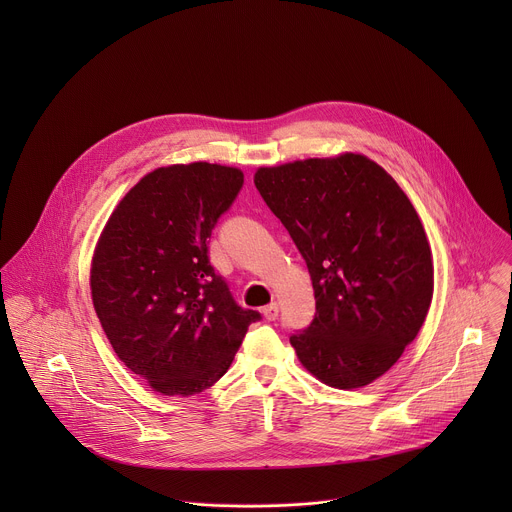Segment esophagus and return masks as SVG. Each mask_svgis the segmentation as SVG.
I'll use <instances>...</instances> for the list:
<instances>
[{
    "label": "esophagus",
    "instance_id": "esophagus-1",
    "mask_svg": "<svg viewBox=\"0 0 512 512\" xmlns=\"http://www.w3.org/2000/svg\"><path fill=\"white\" fill-rule=\"evenodd\" d=\"M277 314H279V306H277V302H271L269 306H265L263 308V316H265V320H275L277 318Z\"/></svg>",
    "mask_w": 512,
    "mask_h": 512
}]
</instances>
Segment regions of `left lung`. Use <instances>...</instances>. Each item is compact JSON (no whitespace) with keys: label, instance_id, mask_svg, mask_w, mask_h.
<instances>
[{"label":"left lung","instance_id":"left-lung-1","mask_svg":"<svg viewBox=\"0 0 512 512\" xmlns=\"http://www.w3.org/2000/svg\"><path fill=\"white\" fill-rule=\"evenodd\" d=\"M253 180L312 277L314 322L289 338L304 369L334 389L371 385L417 336L433 298L415 206L385 168L352 152L261 166Z\"/></svg>","mask_w":512,"mask_h":512}]
</instances>
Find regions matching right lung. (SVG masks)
Segmentation results:
<instances>
[{"mask_svg": "<svg viewBox=\"0 0 512 512\" xmlns=\"http://www.w3.org/2000/svg\"><path fill=\"white\" fill-rule=\"evenodd\" d=\"M241 186L233 166L156 168L119 200L99 235L91 261L97 318L125 367L156 393L210 389L259 320L233 302L206 247Z\"/></svg>", "mask_w": 512, "mask_h": 512, "instance_id": "obj_1", "label": "right lung"}]
</instances>
